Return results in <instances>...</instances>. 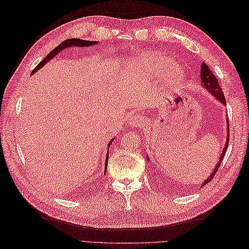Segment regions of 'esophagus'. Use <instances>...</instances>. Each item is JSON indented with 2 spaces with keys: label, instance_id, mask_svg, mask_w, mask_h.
Returning <instances> with one entry per match:
<instances>
[{
  "label": "esophagus",
  "instance_id": "obj_1",
  "mask_svg": "<svg viewBox=\"0 0 249 249\" xmlns=\"http://www.w3.org/2000/svg\"><path fill=\"white\" fill-rule=\"evenodd\" d=\"M129 124L131 127H141V125L143 124V120L142 117L137 114V113H134L129 118Z\"/></svg>",
  "mask_w": 249,
  "mask_h": 249
}]
</instances>
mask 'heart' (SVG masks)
I'll use <instances>...</instances> for the list:
<instances>
[{
	"label": "heart",
	"mask_w": 249,
	"mask_h": 249,
	"mask_svg": "<svg viewBox=\"0 0 249 249\" xmlns=\"http://www.w3.org/2000/svg\"><path fill=\"white\" fill-rule=\"evenodd\" d=\"M136 64L139 67H143V69L154 73H163L175 64V61L167 56L157 55L154 53H145L136 59ZM183 77L184 71L176 66H173L168 73V78L173 84H178L183 80Z\"/></svg>",
	"instance_id": "1"
}]
</instances>
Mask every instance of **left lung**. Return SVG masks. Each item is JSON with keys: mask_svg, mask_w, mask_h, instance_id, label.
Wrapping results in <instances>:
<instances>
[{"mask_svg": "<svg viewBox=\"0 0 249 249\" xmlns=\"http://www.w3.org/2000/svg\"><path fill=\"white\" fill-rule=\"evenodd\" d=\"M200 80H201V86L205 88L206 90H208L210 94H212L214 99H216V101H218L219 103H221L223 106H227V103H225V99H224V94L222 92V89L219 85V83H218L216 77L213 74V72L211 71L210 67L206 64V62H202L201 64V67H200ZM227 124H228V134H227V140H225V144H224V147L222 149V153L219 157V160H218L217 164L215 168L213 169L212 173L203 180L202 184H201V187H203L205 185H207L208 183H210L211 180H212V178H214V176L216 175V172L218 170V168H219L220 166V163L221 161L223 160V157L225 155V152H227L228 149V146H229V141H230V131H229V118H228V115H227ZM147 161H149V158L148 156L146 157Z\"/></svg>", "mask_w": 249, "mask_h": 249, "instance_id": "left-lung-1", "label": "left lung"}]
</instances>
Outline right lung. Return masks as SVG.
<instances>
[{"mask_svg": "<svg viewBox=\"0 0 249 249\" xmlns=\"http://www.w3.org/2000/svg\"><path fill=\"white\" fill-rule=\"evenodd\" d=\"M99 43V41H90V40H82V39H78V38H71V39H66L64 41H62L61 43L59 44L58 47H56L54 50L51 51L49 54L47 55V57L44 58L42 61L37 65L35 69L32 71V74H34L36 71H38L41 67H43L46 65L51 59L54 58L55 56H57L59 53H61L63 50L65 49H71L72 47H76V48H84V47H91V46H95V44ZM115 139V137L111 139L110 142L108 143V150H107V155H106V161H105V171H107V165H108V158H109V147L111 145V143L113 142V140Z\"/></svg>", "mask_w": 249, "mask_h": 249, "instance_id": "add662e5", "label": "right lung"}]
</instances>
